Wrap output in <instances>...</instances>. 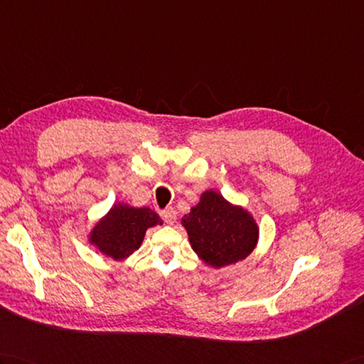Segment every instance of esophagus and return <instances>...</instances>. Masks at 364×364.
Returning <instances> with one entry per match:
<instances>
[{
  "label": "esophagus",
  "instance_id": "obj_1",
  "mask_svg": "<svg viewBox=\"0 0 364 364\" xmlns=\"http://www.w3.org/2000/svg\"><path fill=\"white\" fill-rule=\"evenodd\" d=\"M159 214H161L163 220H164L167 225H172V223L176 220V210H175L173 208H166V209H163Z\"/></svg>",
  "mask_w": 364,
  "mask_h": 364
}]
</instances>
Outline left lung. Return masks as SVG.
I'll list each match as a JSON object with an SVG mask.
<instances>
[{"mask_svg": "<svg viewBox=\"0 0 364 364\" xmlns=\"http://www.w3.org/2000/svg\"><path fill=\"white\" fill-rule=\"evenodd\" d=\"M181 222L193 251L214 268L250 256L259 237V228L247 210L230 205L214 191L203 193Z\"/></svg>", "mask_w": 364, "mask_h": 364, "instance_id": "left-lung-1", "label": "left lung"}]
</instances>
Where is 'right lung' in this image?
I'll return each instance as SVG.
<instances>
[{
  "mask_svg": "<svg viewBox=\"0 0 364 364\" xmlns=\"http://www.w3.org/2000/svg\"><path fill=\"white\" fill-rule=\"evenodd\" d=\"M161 218L149 208L114 205L91 232V243L116 260L130 256L141 247L147 228L161 225Z\"/></svg>",
  "mask_w": 364,
  "mask_h": 364,
  "instance_id": "1",
  "label": "right lung"
}]
</instances>
